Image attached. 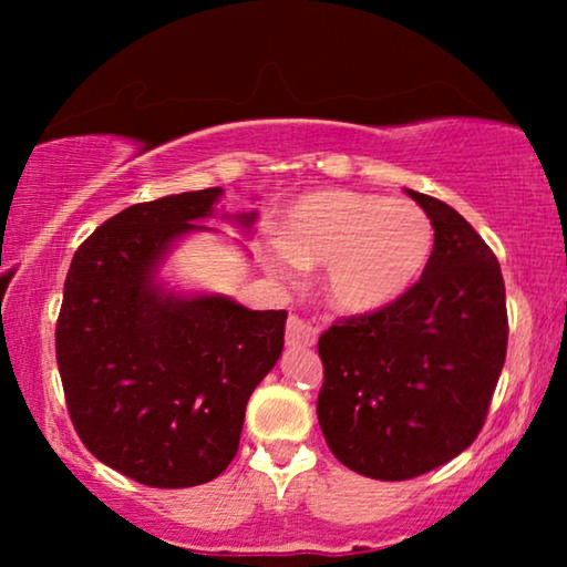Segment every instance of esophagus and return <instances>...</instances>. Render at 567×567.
I'll list each match as a JSON object with an SVG mask.
<instances>
[{
    "label": "esophagus",
    "instance_id": "esophagus-1",
    "mask_svg": "<svg viewBox=\"0 0 567 567\" xmlns=\"http://www.w3.org/2000/svg\"><path fill=\"white\" fill-rule=\"evenodd\" d=\"M317 340V328L309 320H301V317H289V322H286V343L291 348H307V346H315Z\"/></svg>",
    "mask_w": 567,
    "mask_h": 567
}]
</instances>
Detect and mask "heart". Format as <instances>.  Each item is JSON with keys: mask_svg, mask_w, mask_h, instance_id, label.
I'll list each match as a JSON object with an SVG mask.
<instances>
[{"mask_svg": "<svg viewBox=\"0 0 567 567\" xmlns=\"http://www.w3.org/2000/svg\"><path fill=\"white\" fill-rule=\"evenodd\" d=\"M433 221L413 200L315 190L284 216L281 245L266 262L289 278L297 266L328 268L324 291L351 315L384 309L417 284L433 252Z\"/></svg>", "mask_w": 567, "mask_h": 567, "instance_id": "1", "label": "heart"}]
</instances>
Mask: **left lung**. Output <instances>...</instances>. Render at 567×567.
Returning <instances> with one entry per match:
<instances>
[{"label":"left lung","instance_id":"1","mask_svg":"<svg viewBox=\"0 0 567 567\" xmlns=\"http://www.w3.org/2000/svg\"><path fill=\"white\" fill-rule=\"evenodd\" d=\"M431 216L433 252L394 305L338 320L317 343V421L330 452L374 480H410L462 454L483 429L508 346L501 266L444 200L408 190Z\"/></svg>","mask_w":567,"mask_h":567}]
</instances>
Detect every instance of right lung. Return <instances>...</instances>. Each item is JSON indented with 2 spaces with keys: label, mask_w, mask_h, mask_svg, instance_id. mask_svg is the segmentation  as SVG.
I'll return each mask as SVG.
<instances>
[{
  "label": "right lung",
  "mask_w": 567,
  "mask_h": 567,
  "mask_svg": "<svg viewBox=\"0 0 567 567\" xmlns=\"http://www.w3.org/2000/svg\"><path fill=\"white\" fill-rule=\"evenodd\" d=\"M221 188L123 208L74 252L56 361L82 444L150 487H193L235 460L245 408L284 351V309L167 291L157 270L208 227ZM258 214H237L250 227Z\"/></svg>",
  "instance_id": "add662e5"
}]
</instances>
